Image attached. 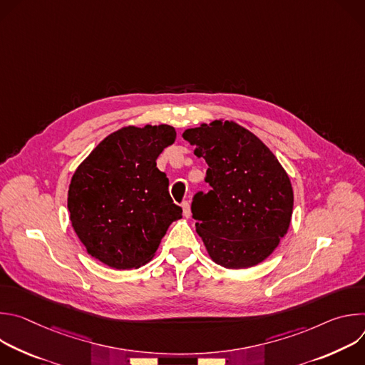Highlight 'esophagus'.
<instances>
[{"label":"esophagus","instance_id":"34e87169","mask_svg":"<svg viewBox=\"0 0 365 365\" xmlns=\"http://www.w3.org/2000/svg\"><path fill=\"white\" fill-rule=\"evenodd\" d=\"M182 210H183V217L189 218L190 217V205H189L187 200L182 202Z\"/></svg>","mask_w":365,"mask_h":365}]
</instances>
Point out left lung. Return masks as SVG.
I'll use <instances>...</instances> for the list:
<instances>
[{
	"mask_svg": "<svg viewBox=\"0 0 365 365\" xmlns=\"http://www.w3.org/2000/svg\"><path fill=\"white\" fill-rule=\"evenodd\" d=\"M183 138L207 163L192 218L212 262L225 269L257 266L287 234L293 212L290 179L270 148L234 121L189 128Z\"/></svg>",
	"mask_w": 365,
	"mask_h": 365,
	"instance_id": "8db88e82",
	"label": "left lung"
}]
</instances>
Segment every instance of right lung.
I'll list each match as a JSON object with an SVG mask.
<instances>
[{
  "label": "right lung",
  "instance_id": "right-lung-1",
  "mask_svg": "<svg viewBox=\"0 0 365 365\" xmlns=\"http://www.w3.org/2000/svg\"><path fill=\"white\" fill-rule=\"evenodd\" d=\"M176 140L172 125H128L103 138L78 166L68 192L72 227L89 255L117 270L148 263L182 207L155 166Z\"/></svg>",
  "mask_w": 365,
  "mask_h": 365
}]
</instances>
